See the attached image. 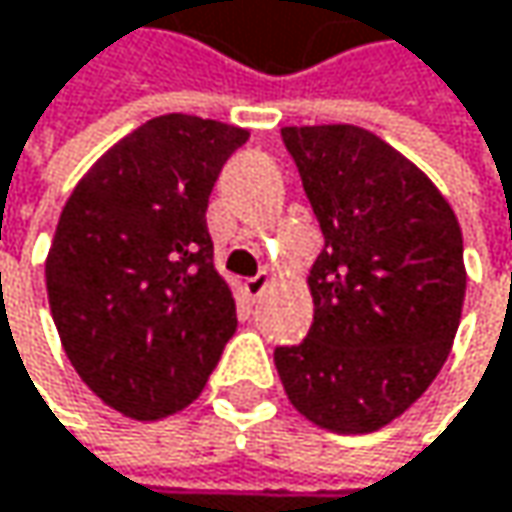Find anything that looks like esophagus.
I'll return each mask as SVG.
<instances>
[{
    "mask_svg": "<svg viewBox=\"0 0 512 512\" xmlns=\"http://www.w3.org/2000/svg\"><path fill=\"white\" fill-rule=\"evenodd\" d=\"M270 282H273V276H270L267 270H261L258 276L245 279V285H242V288H245V294H248L251 300H258V297H261V294H264V291L270 288Z\"/></svg>",
    "mask_w": 512,
    "mask_h": 512,
    "instance_id": "obj_1",
    "label": "esophagus"
}]
</instances>
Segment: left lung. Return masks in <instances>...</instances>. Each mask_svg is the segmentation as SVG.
I'll list each match as a JSON object with an SVG mask.
<instances>
[{
	"label": "left lung",
	"mask_w": 512,
	"mask_h": 512,
	"mask_svg": "<svg viewBox=\"0 0 512 512\" xmlns=\"http://www.w3.org/2000/svg\"><path fill=\"white\" fill-rule=\"evenodd\" d=\"M324 230L315 321L276 348L291 405L363 435L405 414L441 372L465 300L462 230L432 179L357 125L282 128Z\"/></svg>",
	"instance_id": "left-lung-1"
}]
</instances>
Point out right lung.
Instances as JSON below:
<instances>
[{"label":"right lung","mask_w":512,"mask_h":512,"mask_svg":"<svg viewBox=\"0 0 512 512\" xmlns=\"http://www.w3.org/2000/svg\"><path fill=\"white\" fill-rule=\"evenodd\" d=\"M248 131L167 113L122 137L71 191L47 297L83 384L131 420L191 405L236 333L206 206Z\"/></svg>","instance_id":"obj_1"}]
</instances>
